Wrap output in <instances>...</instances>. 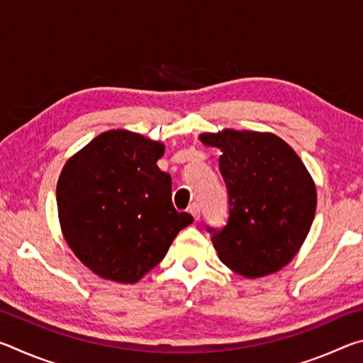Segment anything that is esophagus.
Here are the masks:
<instances>
[{
    "instance_id": "34e87169",
    "label": "esophagus",
    "mask_w": 363,
    "mask_h": 363,
    "mask_svg": "<svg viewBox=\"0 0 363 363\" xmlns=\"http://www.w3.org/2000/svg\"><path fill=\"white\" fill-rule=\"evenodd\" d=\"M189 213L192 214V216L195 218V220H199L200 219V206H199V203H192L189 206Z\"/></svg>"
}]
</instances>
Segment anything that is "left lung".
<instances>
[{"instance_id":"8db88e82","label":"left lung","mask_w":363,"mask_h":363,"mask_svg":"<svg viewBox=\"0 0 363 363\" xmlns=\"http://www.w3.org/2000/svg\"><path fill=\"white\" fill-rule=\"evenodd\" d=\"M200 140L220 150L229 192L227 224L206 227L219 259L247 279L277 272L298 253L315 216L309 171L272 133L224 130L200 134Z\"/></svg>"}]
</instances>
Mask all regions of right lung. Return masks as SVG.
I'll use <instances>...</instances> for the list:
<instances>
[{"label":"right lung","instance_id":"obj_1","mask_svg":"<svg viewBox=\"0 0 363 363\" xmlns=\"http://www.w3.org/2000/svg\"><path fill=\"white\" fill-rule=\"evenodd\" d=\"M164 145L138 133L99 134L65 163L57 181L60 227L73 253L102 279L136 284L192 224L171 201L158 168Z\"/></svg>","mask_w":363,"mask_h":363}]
</instances>
